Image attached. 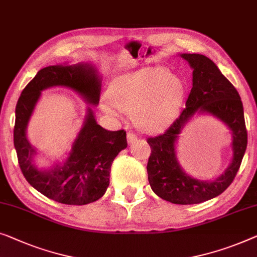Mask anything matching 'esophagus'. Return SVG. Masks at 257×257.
Here are the masks:
<instances>
[{
	"label": "esophagus",
	"mask_w": 257,
	"mask_h": 257,
	"mask_svg": "<svg viewBox=\"0 0 257 257\" xmlns=\"http://www.w3.org/2000/svg\"><path fill=\"white\" fill-rule=\"evenodd\" d=\"M137 139H138V137H137V135H135V133L133 132L127 133V143L128 144H133L135 141H137Z\"/></svg>",
	"instance_id": "1"
}]
</instances>
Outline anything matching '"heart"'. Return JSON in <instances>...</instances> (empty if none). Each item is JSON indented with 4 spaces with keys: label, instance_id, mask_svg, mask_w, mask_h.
<instances>
[{
    "label": "heart",
    "instance_id": "heart-1",
    "mask_svg": "<svg viewBox=\"0 0 257 257\" xmlns=\"http://www.w3.org/2000/svg\"><path fill=\"white\" fill-rule=\"evenodd\" d=\"M183 98V81L165 67L151 66L118 76L101 109L111 117H120L121 109L135 112L141 128L159 132L177 117Z\"/></svg>",
    "mask_w": 257,
    "mask_h": 257
}]
</instances>
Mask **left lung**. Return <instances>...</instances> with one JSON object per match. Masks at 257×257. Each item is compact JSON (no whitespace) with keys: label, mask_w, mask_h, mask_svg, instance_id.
I'll return each mask as SVG.
<instances>
[{"label":"left lung","mask_w":257,"mask_h":257,"mask_svg":"<svg viewBox=\"0 0 257 257\" xmlns=\"http://www.w3.org/2000/svg\"><path fill=\"white\" fill-rule=\"evenodd\" d=\"M192 68V88L180 117L163 135L148 138L152 153L147 163L150 185L160 198L189 205L214 198L232 183L247 148V130L239 92L213 61L203 54H180ZM197 114H209L228 126L232 136V159L213 180H198L184 172L176 145L185 125Z\"/></svg>","instance_id":"1"}]
</instances>
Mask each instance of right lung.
I'll return each mask as SVG.
<instances>
[{
  "label": "right lung",
  "instance_id": "add662e5",
  "mask_svg": "<svg viewBox=\"0 0 257 257\" xmlns=\"http://www.w3.org/2000/svg\"><path fill=\"white\" fill-rule=\"evenodd\" d=\"M53 86L70 88L89 106L67 158L50 169H39L34 161L38 152L28 141L26 130L41 91ZM101 87L102 76L95 65H53L40 69L18 98L14 145L21 170L36 190L58 203L85 205L101 198L109 187L114 158L127 147L124 130L106 131L95 119L90 105H98Z\"/></svg>",
  "mask_w": 257,
  "mask_h": 257
}]
</instances>
